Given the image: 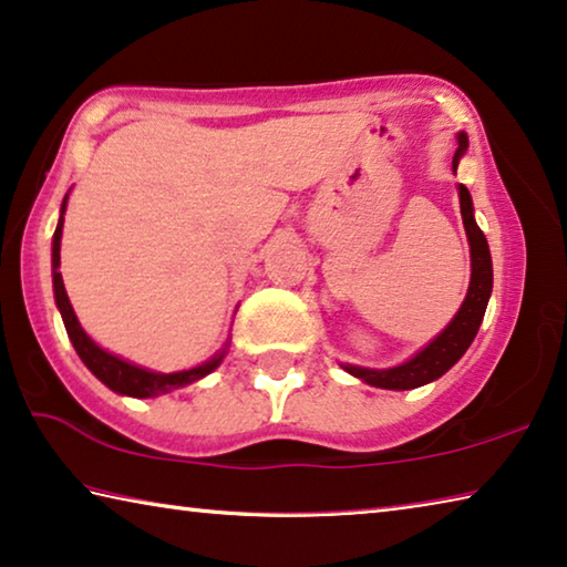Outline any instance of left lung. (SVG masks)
<instances>
[{
	"instance_id": "left-lung-1",
	"label": "left lung",
	"mask_w": 567,
	"mask_h": 567,
	"mask_svg": "<svg viewBox=\"0 0 567 567\" xmlns=\"http://www.w3.org/2000/svg\"><path fill=\"white\" fill-rule=\"evenodd\" d=\"M467 150V134L457 132V150L453 157V172H457L460 159H463ZM460 197V215H463L467 245H470V285L467 295L455 318L447 322V328L430 340L425 348L417 350L410 360L395 364V368H360V364H342L344 372H350L352 378L368 382L372 388L382 390H415L420 385H427L437 378H443L453 364L463 358L470 342L475 340L480 330V322L485 318L487 300L493 292V260H491V247L483 229L475 223V207L473 197L465 185H457Z\"/></svg>"
}]
</instances>
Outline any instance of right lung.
Wrapping results in <instances>:
<instances>
[{"label": "right lung", "instance_id": "right-lung-1", "mask_svg": "<svg viewBox=\"0 0 567 567\" xmlns=\"http://www.w3.org/2000/svg\"><path fill=\"white\" fill-rule=\"evenodd\" d=\"M66 199L70 195H64L62 199V209H60V223H56L54 237H52V287H54V302L56 310L62 315V322L66 328V334L74 344L80 360L87 364V370L100 382H104L112 392H120V395L127 398H157L165 395V392H172L177 388L192 385V382L207 378L209 372L219 368V362L225 360L229 340L223 344V350H217L213 358L203 364H195L189 370H179V372H157V370H147L142 364H134L130 360L120 358V354H112L104 348H100L87 332L82 330L80 320L72 310L70 297H66L64 282H62V272H60V245H62V227H64V209H66Z\"/></svg>", "mask_w": 567, "mask_h": 567}]
</instances>
